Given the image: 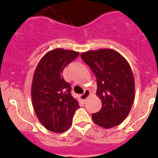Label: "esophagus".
<instances>
[{
  "label": "esophagus",
  "mask_w": 158,
  "mask_h": 158,
  "mask_svg": "<svg viewBox=\"0 0 158 158\" xmlns=\"http://www.w3.org/2000/svg\"><path fill=\"white\" fill-rule=\"evenodd\" d=\"M90 95H91V92H90V91H88V90H85L84 93L82 94V95H80V99H81L83 101H86L87 98L90 96Z\"/></svg>",
  "instance_id": "obj_1"
}]
</instances>
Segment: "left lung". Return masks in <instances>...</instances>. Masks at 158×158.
<instances>
[{
    "instance_id": "left-lung-1",
    "label": "left lung",
    "mask_w": 158,
    "mask_h": 158,
    "mask_svg": "<svg viewBox=\"0 0 158 158\" xmlns=\"http://www.w3.org/2000/svg\"><path fill=\"white\" fill-rule=\"evenodd\" d=\"M81 58L97 79L96 95L102 102L92 120L104 128L120 124L130 112L135 99V82L128 61L112 49L83 52Z\"/></svg>"
}]
</instances>
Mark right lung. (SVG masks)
<instances>
[{
  "label": "right lung",
  "mask_w": 158,
  "mask_h": 158,
  "mask_svg": "<svg viewBox=\"0 0 158 158\" xmlns=\"http://www.w3.org/2000/svg\"><path fill=\"white\" fill-rule=\"evenodd\" d=\"M74 50H50L37 65L31 87L32 104L41 124L51 132L60 133L72 124L79 102L71 94V85L62 76L65 67L79 56Z\"/></svg>",
  "instance_id": "right-lung-1"
}]
</instances>
